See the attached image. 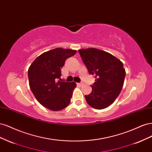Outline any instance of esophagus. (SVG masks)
Here are the masks:
<instances>
[{
	"instance_id": "1",
	"label": "esophagus",
	"mask_w": 152,
	"mask_h": 152,
	"mask_svg": "<svg viewBox=\"0 0 152 152\" xmlns=\"http://www.w3.org/2000/svg\"><path fill=\"white\" fill-rule=\"evenodd\" d=\"M77 85H79V86H84V83H83V82H81V83H78L77 84Z\"/></svg>"
}]
</instances>
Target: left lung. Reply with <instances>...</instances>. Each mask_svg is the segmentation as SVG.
<instances>
[{"label":"left lung","instance_id":"obj_1","mask_svg":"<svg viewBox=\"0 0 152 152\" xmlns=\"http://www.w3.org/2000/svg\"><path fill=\"white\" fill-rule=\"evenodd\" d=\"M79 52L89 73L96 76L92 92L85 96L87 104L98 110L108 107L124 86L126 70L122 62L110 53L93 48L79 49Z\"/></svg>","mask_w":152,"mask_h":152}]
</instances>
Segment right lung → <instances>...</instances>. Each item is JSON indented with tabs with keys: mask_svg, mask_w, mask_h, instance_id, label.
<instances>
[{
	"mask_svg": "<svg viewBox=\"0 0 152 152\" xmlns=\"http://www.w3.org/2000/svg\"><path fill=\"white\" fill-rule=\"evenodd\" d=\"M76 53V50L58 48L41 54L31 64L28 70L30 89L44 107L59 111L70 104L76 83L58 79L66 59Z\"/></svg>",
	"mask_w": 152,
	"mask_h": 152,
	"instance_id": "add662e5",
	"label": "right lung"
}]
</instances>
